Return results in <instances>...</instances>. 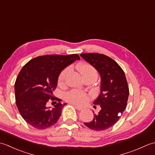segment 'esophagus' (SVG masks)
I'll return each mask as SVG.
<instances>
[{
	"label": "esophagus",
	"instance_id": "1",
	"mask_svg": "<svg viewBox=\"0 0 155 155\" xmlns=\"http://www.w3.org/2000/svg\"><path fill=\"white\" fill-rule=\"evenodd\" d=\"M72 105H74V107L76 108H77V110H81L83 109V107H80V106H78V105H77V104H72Z\"/></svg>",
	"mask_w": 155,
	"mask_h": 155
}]
</instances>
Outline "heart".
<instances>
[{"mask_svg":"<svg viewBox=\"0 0 155 155\" xmlns=\"http://www.w3.org/2000/svg\"><path fill=\"white\" fill-rule=\"evenodd\" d=\"M77 69L84 78L88 77H97V72L93 66L88 63H81L77 65ZM70 69L67 68L62 71L58 78V84L59 86H64L66 83L67 75ZM65 99L71 103L81 104H84L88 100V96L83 91L78 90H72L65 95Z\"/></svg>","mask_w":155,"mask_h":155,"instance_id":"obj_1","label":"heart"}]
</instances>
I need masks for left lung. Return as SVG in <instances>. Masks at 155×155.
<instances>
[{
  "instance_id": "1",
  "label": "left lung",
  "mask_w": 155,
  "mask_h": 155,
  "mask_svg": "<svg viewBox=\"0 0 155 155\" xmlns=\"http://www.w3.org/2000/svg\"><path fill=\"white\" fill-rule=\"evenodd\" d=\"M81 57L97 69L101 78V93L94 102L101 110L94 114L93 120L84 124L94 130H106L119 120L127 107L129 89L126 77L117 62L108 56L83 53Z\"/></svg>"
}]
</instances>
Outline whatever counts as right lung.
I'll list each match as a JSON object with an SVG mask.
<instances>
[{
    "label": "right lung",
    "instance_id": "obj_1",
    "mask_svg": "<svg viewBox=\"0 0 155 155\" xmlns=\"http://www.w3.org/2000/svg\"><path fill=\"white\" fill-rule=\"evenodd\" d=\"M76 60H80L77 54H48L32 58L22 67L15 84V99L20 114L28 124L45 129L58 121L67 104L54 98L52 92L61 72ZM50 99L58 101L52 109L46 106Z\"/></svg>",
    "mask_w": 155,
    "mask_h": 155
}]
</instances>
